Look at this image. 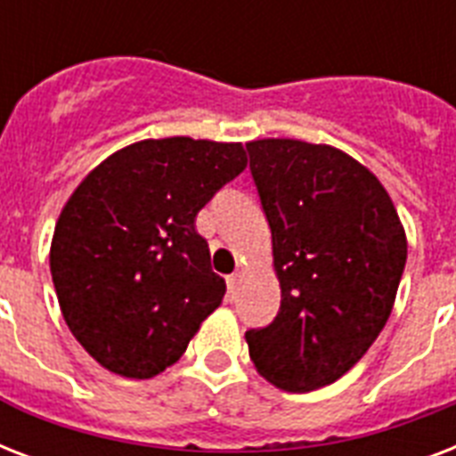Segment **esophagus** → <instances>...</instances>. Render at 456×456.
Here are the masks:
<instances>
[{
    "instance_id": "34e87169",
    "label": "esophagus",
    "mask_w": 456,
    "mask_h": 456,
    "mask_svg": "<svg viewBox=\"0 0 456 456\" xmlns=\"http://www.w3.org/2000/svg\"><path fill=\"white\" fill-rule=\"evenodd\" d=\"M239 281H241V274H232V277H227L229 296H236V291H239Z\"/></svg>"
}]
</instances>
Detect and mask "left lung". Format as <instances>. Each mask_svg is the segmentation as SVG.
Masks as SVG:
<instances>
[{"mask_svg":"<svg viewBox=\"0 0 456 456\" xmlns=\"http://www.w3.org/2000/svg\"><path fill=\"white\" fill-rule=\"evenodd\" d=\"M246 149L281 289L274 322L246 331V343L267 381L307 393L350 371L379 338L407 239L388 191L347 153L298 139Z\"/></svg>","mask_w":456,"mask_h":456,"instance_id":"left-lung-1","label":"left lung"}]
</instances>
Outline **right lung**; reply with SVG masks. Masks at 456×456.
I'll list each match as a JSON object with an SVG mask.
<instances>
[{"mask_svg": "<svg viewBox=\"0 0 456 456\" xmlns=\"http://www.w3.org/2000/svg\"><path fill=\"white\" fill-rule=\"evenodd\" d=\"M241 144L167 137L96 165L61 210L52 279L68 329L102 367L151 379L184 354L220 307L196 215L246 170Z\"/></svg>", "mask_w": 456, "mask_h": 456, "instance_id": "obj_1", "label": "right lung"}]
</instances>
